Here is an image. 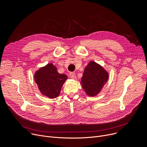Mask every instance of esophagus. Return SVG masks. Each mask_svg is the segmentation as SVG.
<instances>
[{"label": "esophagus", "instance_id": "34e87169", "mask_svg": "<svg viewBox=\"0 0 147 147\" xmlns=\"http://www.w3.org/2000/svg\"><path fill=\"white\" fill-rule=\"evenodd\" d=\"M70 77L71 78L74 80L76 78V74L74 73H70Z\"/></svg>", "mask_w": 147, "mask_h": 147}]
</instances>
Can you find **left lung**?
Masks as SVG:
<instances>
[{"instance_id":"8db88e82","label":"left lung","mask_w":147,"mask_h":147,"mask_svg":"<svg viewBox=\"0 0 147 147\" xmlns=\"http://www.w3.org/2000/svg\"><path fill=\"white\" fill-rule=\"evenodd\" d=\"M109 79V73L102 66L90 61L85 67L80 84L89 96L97 95Z\"/></svg>"}]
</instances>
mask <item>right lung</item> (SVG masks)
<instances>
[{"label":"right lung","instance_id":"obj_1","mask_svg":"<svg viewBox=\"0 0 147 147\" xmlns=\"http://www.w3.org/2000/svg\"><path fill=\"white\" fill-rule=\"evenodd\" d=\"M34 81L40 92L50 99L57 97L63 84L67 79L65 74H60L52 63L40 67L34 73Z\"/></svg>","mask_w":147,"mask_h":147}]
</instances>
